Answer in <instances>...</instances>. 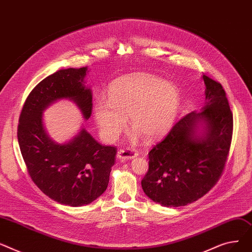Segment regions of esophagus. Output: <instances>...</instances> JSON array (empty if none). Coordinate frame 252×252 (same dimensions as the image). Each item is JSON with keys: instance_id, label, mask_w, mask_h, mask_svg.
Returning <instances> with one entry per match:
<instances>
[{"instance_id": "obj_1", "label": "esophagus", "mask_w": 252, "mask_h": 252, "mask_svg": "<svg viewBox=\"0 0 252 252\" xmlns=\"http://www.w3.org/2000/svg\"><path fill=\"white\" fill-rule=\"evenodd\" d=\"M137 156H138V154L136 152L132 151V150H128V149L127 150H124V149L119 150V151H118V154H117L118 158L121 159V160L132 159V158H136Z\"/></svg>"}]
</instances>
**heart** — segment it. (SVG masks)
Instances as JSON below:
<instances>
[{
  "label": "heart",
  "mask_w": 252,
  "mask_h": 252,
  "mask_svg": "<svg viewBox=\"0 0 252 252\" xmlns=\"http://www.w3.org/2000/svg\"><path fill=\"white\" fill-rule=\"evenodd\" d=\"M181 94L178 86L152 74L134 73L115 80L108 99L97 98L94 117L102 138L113 142L126 128L129 116L134 127L131 137L141 134L157 139L172 127L178 114Z\"/></svg>",
  "instance_id": "heart-1"
}]
</instances>
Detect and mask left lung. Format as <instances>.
<instances>
[{
    "mask_svg": "<svg viewBox=\"0 0 252 252\" xmlns=\"http://www.w3.org/2000/svg\"><path fill=\"white\" fill-rule=\"evenodd\" d=\"M205 105L177 122L149 153V171L141 181L147 197L178 208L202 197L223 173L229 154L233 114L219 82L202 75Z\"/></svg>",
    "mask_w": 252,
    "mask_h": 252,
    "instance_id": "left-lung-1",
    "label": "left lung"
}]
</instances>
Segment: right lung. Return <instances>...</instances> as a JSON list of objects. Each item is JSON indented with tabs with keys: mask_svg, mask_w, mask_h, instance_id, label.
<instances>
[{
	"mask_svg": "<svg viewBox=\"0 0 252 252\" xmlns=\"http://www.w3.org/2000/svg\"><path fill=\"white\" fill-rule=\"evenodd\" d=\"M87 67L61 69L40 81L29 94L19 119L20 151L35 185L51 199L69 206L90 204L106 191L116 149L98 143L85 128L66 142L52 139L43 124V112L52 103L68 99L84 120L93 111V92L85 85Z\"/></svg>",
	"mask_w": 252,
	"mask_h": 252,
	"instance_id": "obj_1",
	"label": "right lung"
}]
</instances>
